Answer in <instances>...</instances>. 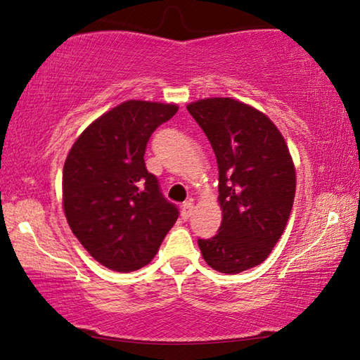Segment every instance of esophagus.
Here are the masks:
<instances>
[{"label": "esophagus", "mask_w": 360, "mask_h": 360, "mask_svg": "<svg viewBox=\"0 0 360 360\" xmlns=\"http://www.w3.org/2000/svg\"><path fill=\"white\" fill-rule=\"evenodd\" d=\"M192 212H193V203L187 202V203L181 206V216H182V219H184V221H187V219L192 216Z\"/></svg>", "instance_id": "1"}]
</instances>
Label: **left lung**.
<instances>
[{
    "label": "left lung",
    "instance_id": "obj_1",
    "mask_svg": "<svg viewBox=\"0 0 360 360\" xmlns=\"http://www.w3.org/2000/svg\"><path fill=\"white\" fill-rule=\"evenodd\" d=\"M187 111L216 154L222 224L198 240L211 268L236 275L262 264L281 238L295 197V168L276 125L233 98H205Z\"/></svg>",
    "mask_w": 360,
    "mask_h": 360
}]
</instances>
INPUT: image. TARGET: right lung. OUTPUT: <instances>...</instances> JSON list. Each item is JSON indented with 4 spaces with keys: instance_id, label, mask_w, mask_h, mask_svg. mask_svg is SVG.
I'll return each mask as SVG.
<instances>
[{
    "instance_id": "add662e5",
    "label": "right lung",
    "mask_w": 360,
    "mask_h": 360,
    "mask_svg": "<svg viewBox=\"0 0 360 360\" xmlns=\"http://www.w3.org/2000/svg\"><path fill=\"white\" fill-rule=\"evenodd\" d=\"M176 112L165 103H122L92 122L66 157V221L89 254L114 271L148 265L179 216L144 163L150 135Z\"/></svg>"
}]
</instances>
